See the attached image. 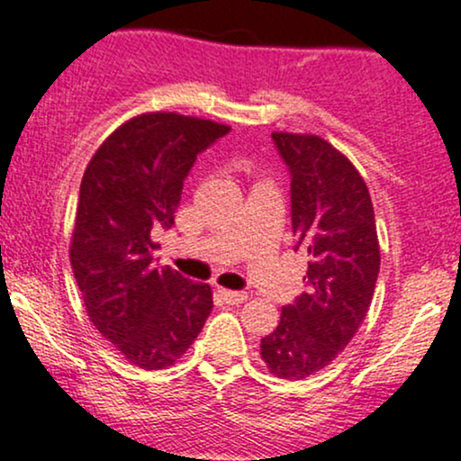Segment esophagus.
<instances>
[{
    "instance_id": "obj_1",
    "label": "esophagus",
    "mask_w": 461,
    "mask_h": 461,
    "mask_svg": "<svg viewBox=\"0 0 461 461\" xmlns=\"http://www.w3.org/2000/svg\"><path fill=\"white\" fill-rule=\"evenodd\" d=\"M219 294H221V299H223L225 303H230V305H238V303H242V301H247V293H242V290L221 288Z\"/></svg>"
}]
</instances>
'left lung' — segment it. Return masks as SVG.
<instances>
[{"label":"left lung","mask_w":461,"mask_h":461,"mask_svg":"<svg viewBox=\"0 0 461 461\" xmlns=\"http://www.w3.org/2000/svg\"><path fill=\"white\" fill-rule=\"evenodd\" d=\"M273 140L290 168L294 251L308 253V273L260 353L277 377L305 379L353 340L382 258L366 182L345 153L316 134L273 131Z\"/></svg>","instance_id":"left-lung-1"}]
</instances>
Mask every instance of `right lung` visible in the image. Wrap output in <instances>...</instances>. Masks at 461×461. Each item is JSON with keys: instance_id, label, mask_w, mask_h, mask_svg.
<instances>
[{"instance_id": "1", "label": "right lung", "mask_w": 461, "mask_h": 461, "mask_svg": "<svg viewBox=\"0 0 461 461\" xmlns=\"http://www.w3.org/2000/svg\"><path fill=\"white\" fill-rule=\"evenodd\" d=\"M230 130L145 113L119 125L84 171L68 247L73 275L93 325L140 368L176 364L212 312L208 284L153 264L151 231L176 223L197 153Z\"/></svg>"}]
</instances>
